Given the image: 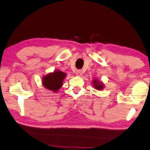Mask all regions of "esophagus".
<instances>
[{"mask_svg":"<svg viewBox=\"0 0 150 150\" xmlns=\"http://www.w3.org/2000/svg\"><path fill=\"white\" fill-rule=\"evenodd\" d=\"M76 72V75L78 76H80L82 75V70H77Z\"/></svg>","mask_w":150,"mask_h":150,"instance_id":"34e87169","label":"esophagus"}]
</instances>
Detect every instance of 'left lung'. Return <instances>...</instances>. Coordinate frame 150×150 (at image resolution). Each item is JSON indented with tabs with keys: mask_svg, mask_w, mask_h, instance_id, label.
<instances>
[{
	"mask_svg": "<svg viewBox=\"0 0 150 150\" xmlns=\"http://www.w3.org/2000/svg\"><path fill=\"white\" fill-rule=\"evenodd\" d=\"M92 83H93V87L95 88L97 90H103V88H104V84L103 82H100V81L98 80L97 79H94L92 81Z\"/></svg>",
	"mask_w": 150,
	"mask_h": 150,
	"instance_id": "obj_1",
	"label": "left lung"
}]
</instances>
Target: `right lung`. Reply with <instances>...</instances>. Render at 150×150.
Instances as JSON below:
<instances>
[{"instance_id":"obj_1","label":"right lung","mask_w":150,"mask_h":150,"mask_svg":"<svg viewBox=\"0 0 150 150\" xmlns=\"http://www.w3.org/2000/svg\"><path fill=\"white\" fill-rule=\"evenodd\" d=\"M65 77L66 74L64 72L57 70L44 76L42 78V83L47 90L57 92L62 87L63 80Z\"/></svg>"}]
</instances>
